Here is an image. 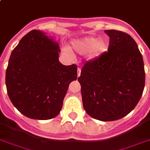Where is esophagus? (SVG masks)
<instances>
[{"label": "esophagus", "instance_id": "obj_1", "mask_svg": "<svg viewBox=\"0 0 150 150\" xmlns=\"http://www.w3.org/2000/svg\"><path fill=\"white\" fill-rule=\"evenodd\" d=\"M77 74H78V77H79L81 75V69L80 68H79V69H78V70H77Z\"/></svg>", "mask_w": 150, "mask_h": 150}]
</instances>
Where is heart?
I'll list each match as a JSON object with an SVG mask.
<instances>
[{"mask_svg": "<svg viewBox=\"0 0 150 150\" xmlns=\"http://www.w3.org/2000/svg\"><path fill=\"white\" fill-rule=\"evenodd\" d=\"M71 46L77 53L86 54L90 53L91 57L102 55L108 50L109 44L105 39H97L94 37H87L78 39L71 42Z\"/></svg>", "mask_w": 150, "mask_h": 150, "instance_id": "heart-1", "label": "heart"}]
</instances>
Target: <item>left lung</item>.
Segmentation results:
<instances>
[{
  "mask_svg": "<svg viewBox=\"0 0 150 150\" xmlns=\"http://www.w3.org/2000/svg\"><path fill=\"white\" fill-rule=\"evenodd\" d=\"M108 52L88 62L78 79L84 109L103 122L115 121L131 112L145 85L144 60L136 42L128 34L106 30Z\"/></svg>",
  "mask_w": 150,
  "mask_h": 150,
  "instance_id": "8db88e82",
  "label": "left lung"
}]
</instances>
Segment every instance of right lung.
I'll use <instances>...</instances> for the list:
<instances>
[{"mask_svg":"<svg viewBox=\"0 0 150 150\" xmlns=\"http://www.w3.org/2000/svg\"><path fill=\"white\" fill-rule=\"evenodd\" d=\"M59 51L57 42L32 30L10 55L6 91L13 106L28 118L47 120L57 116L69 85L77 79V66L60 63Z\"/></svg>","mask_w":150,"mask_h":150,"instance_id":"obj_1","label":"right lung"}]
</instances>
